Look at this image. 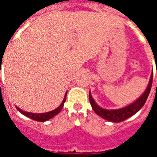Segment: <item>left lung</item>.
<instances>
[{"label":"left lung","instance_id":"8db88e82","mask_svg":"<svg viewBox=\"0 0 157 157\" xmlns=\"http://www.w3.org/2000/svg\"><path fill=\"white\" fill-rule=\"evenodd\" d=\"M156 74H157V67H156ZM152 79H153V72L151 75V79L149 81V84L147 86V87L145 89V91L143 92L139 98L135 100V102H132L128 105L125 106L124 108L118 109H105L101 108L100 106H98L96 102L94 101V99L92 98V94L91 92L89 93V101L90 103L92 105V109L94 110V112L100 116L101 118H104L108 121L113 122V123H119V122L124 121L125 119H127L129 117H131L134 114H135L136 113L140 110L142 107L144 106V104L147 100L149 93L151 92V88L152 85ZM157 87V84H156Z\"/></svg>","mask_w":157,"mask_h":157}]
</instances>
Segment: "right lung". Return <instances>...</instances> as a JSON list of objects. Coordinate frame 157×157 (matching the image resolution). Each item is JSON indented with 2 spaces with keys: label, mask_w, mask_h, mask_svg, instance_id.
I'll return each mask as SVG.
<instances>
[{
  "label": "right lung",
  "mask_w": 157,
  "mask_h": 157,
  "mask_svg": "<svg viewBox=\"0 0 157 157\" xmlns=\"http://www.w3.org/2000/svg\"><path fill=\"white\" fill-rule=\"evenodd\" d=\"M66 94H67V92H65V97H64V99H63V101H62L61 104L59 106L57 109H55V110H52V111H49V112L43 113H30L23 111V110H22L21 109H19L18 107H17V106H16V109H17L22 114L25 115L26 117H28V118H31V119H33V120H35V121L38 122H45L47 121V120H48V119L52 118L53 117H55V115H57L61 111V109H63V107H64V103H65V100H66Z\"/></svg>",
  "instance_id": "right-lung-1"
}]
</instances>
